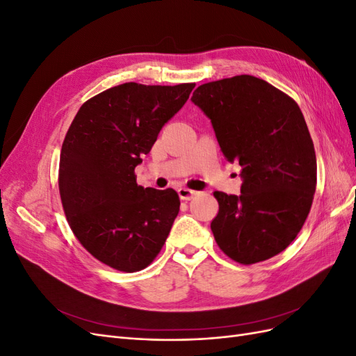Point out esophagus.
<instances>
[{
	"instance_id": "34e87169",
	"label": "esophagus",
	"mask_w": 356,
	"mask_h": 356,
	"mask_svg": "<svg viewBox=\"0 0 356 356\" xmlns=\"http://www.w3.org/2000/svg\"><path fill=\"white\" fill-rule=\"evenodd\" d=\"M178 195H179L181 200H191L193 197L197 195V193L195 190H190V188L182 187V188H178Z\"/></svg>"
}]
</instances>
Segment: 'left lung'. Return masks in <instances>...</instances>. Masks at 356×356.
Segmentation results:
<instances>
[{"instance_id": "left-lung-1", "label": "left lung", "mask_w": 356, "mask_h": 356, "mask_svg": "<svg viewBox=\"0 0 356 356\" xmlns=\"http://www.w3.org/2000/svg\"><path fill=\"white\" fill-rule=\"evenodd\" d=\"M191 101L211 118L221 152L242 168L241 195L215 191L220 250L241 264L268 260L293 242L316 190V156L297 102L254 75L204 83Z\"/></svg>"}]
</instances>
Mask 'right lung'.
I'll return each instance as SVG.
<instances>
[{"label": "right lung", "instance_id": "add662e5", "mask_svg": "<svg viewBox=\"0 0 356 356\" xmlns=\"http://www.w3.org/2000/svg\"><path fill=\"white\" fill-rule=\"evenodd\" d=\"M195 86L118 84L86 101L63 139V212L86 251L115 270L152 264L179 212L178 193L138 186L135 168Z\"/></svg>", "mask_w": 356, "mask_h": 356}]
</instances>
